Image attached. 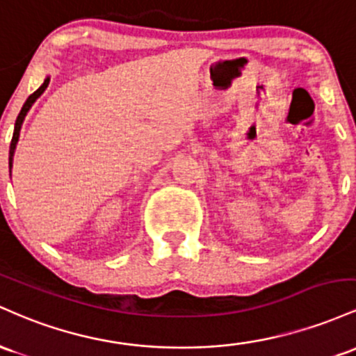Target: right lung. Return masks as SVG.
Returning <instances> with one entry per match:
<instances>
[{
	"mask_svg": "<svg viewBox=\"0 0 356 356\" xmlns=\"http://www.w3.org/2000/svg\"><path fill=\"white\" fill-rule=\"evenodd\" d=\"M49 82H50V77H47L45 81H43L42 86L38 87L37 90L33 92V94L30 95V97L26 99V102L23 104L22 111H19L18 118H17V122H15V131H13V138H11V145H10V177H11V168H13V156H15V149H17V145H18V139H19V129H22V124L23 121H25L28 111L31 109V106H33L35 101L40 97V95L45 92L47 87H49Z\"/></svg>",
	"mask_w": 356,
	"mask_h": 356,
	"instance_id": "right-lung-1",
	"label": "right lung"
}]
</instances>
